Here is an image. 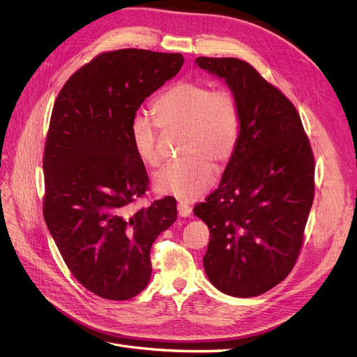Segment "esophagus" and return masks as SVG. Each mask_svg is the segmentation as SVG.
Here are the masks:
<instances>
[{
  "instance_id": "34e87169",
  "label": "esophagus",
  "mask_w": 357,
  "mask_h": 357,
  "mask_svg": "<svg viewBox=\"0 0 357 357\" xmlns=\"http://www.w3.org/2000/svg\"><path fill=\"white\" fill-rule=\"evenodd\" d=\"M178 214H179V217H188L191 214V207L188 204L179 202L178 204Z\"/></svg>"
}]
</instances>
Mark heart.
Wrapping results in <instances>:
<instances>
[{
  "label": "heart",
  "instance_id": "heart-1",
  "mask_svg": "<svg viewBox=\"0 0 357 357\" xmlns=\"http://www.w3.org/2000/svg\"><path fill=\"white\" fill-rule=\"evenodd\" d=\"M153 116L135 112L128 123L130 142L149 166H158L159 127L182 130L179 155L155 175V186L181 201H195L214 182V172L233 158L241 130V111L230 89H213L201 81H179L155 98Z\"/></svg>",
  "mask_w": 357,
  "mask_h": 357
}]
</instances>
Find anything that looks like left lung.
Here are the masks:
<instances>
[{
    "instance_id": "obj_1",
    "label": "left lung",
    "mask_w": 357,
    "mask_h": 357,
    "mask_svg": "<svg viewBox=\"0 0 357 357\" xmlns=\"http://www.w3.org/2000/svg\"><path fill=\"white\" fill-rule=\"evenodd\" d=\"M195 63L237 97L241 130L218 188L195 205L210 229L202 257L210 282L233 296H257L289 275L314 201V155L294 104L248 62Z\"/></svg>"
}]
</instances>
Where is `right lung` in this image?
<instances>
[{
    "label": "right lung",
    "mask_w": 357,
    "mask_h": 357,
    "mask_svg": "<svg viewBox=\"0 0 357 357\" xmlns=\"http://www.w3.org/2000/svg\"><path fill=\"white\" fill-rule=\"evenodd\" d=\"M182 65L181 53L104 52L72 75L53 105L43 155V217L75 279L111 301L147 287L150 249L178 215L172 197L128 210L149 190L128 123Z\"/></svg>",
    "instance_id": "obj_1"
}]
</instances>
